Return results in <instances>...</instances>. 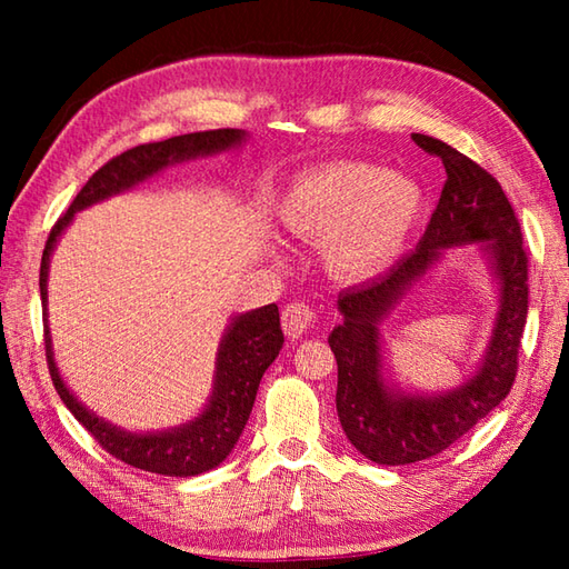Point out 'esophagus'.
Here are the masks:
<instances>
[{"instance_id": "1", "label": "esophagus", "mask_w": 569, "mask_h": 569, "mask_svg": "<svg viewBox=\"0 0 569 569\" xmlns=\"http://www.w3.org/2000/svg\"><path fill=\"white\" fill-rule=\"evenodd\" d=\"M312 320H316V312H312L306 300H293V303H288L281 312V325L288 337L303 335L312 325Z\"/></svg>"}]
</instances>
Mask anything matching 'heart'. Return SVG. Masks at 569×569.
I'll use <instances>...</instances> for the list:
<instances>
[{
  "mask_svg": "<svg viewBox=\"0 0 569 569\" xmlns=\"http://www.w3.org/2000/svg\"><path fill=\"white\" fill-rule=\"evenodd\" d=\"M420 210L422 190L410 178L340 161L298 180L283 220L300 237H330V261L340 273L369 276L396 257Z\"/></svg>",
  "mask_w": 569,
  "mask_h": 569,
  "instance_id": "obj_1",
  "label": "heart"
}]
</instances>
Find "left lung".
Instances as JSON below:
<instances>
[{
  "mask_svg": "<svg viewBox=\"0 0 569 569\" xmlns=\"http://www.w3.org/2000/svg\"><path fill=\"white\" fill-rule=\"evenodd\" d=\"M418 149L438 156L445 188L420 244L365 286L342 291V325L330 335L337 359V416L357 450L377 465H410L447 450L487 418L516 381L528 318V253L521 222L499 180L450 143L413 134ZM487 240L502 281V310L486 367L442 397L391 395L380 379L378 322L445 246Z\"/></svg>",
  "mask_w": 569,
  "mask_h": 569,
  "instance_id": "8db88e82",
  "label": "left lung"
}]
</instances>
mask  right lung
I'll use <instances>...</instances> for the list:
<instances>
[{
  "mask_svg": "<svg viewBox=\"0 0 569 569\" xmlns=\"http://www.w3.org/2000/svg\"><path fill=\"white\" fill-rule=\"evenodd\" d=\"M241 139H244V131L241 129H210L196 131V134H180L166 141L139 143V147L114 156V159L107 161L100 171H94L88 183L80 188L76 200L70 202V208L58 217L51 234L46 239L39 278L43 308L48 257H51L56 239L68 227L72 214L88 208L92 202L104 200L114 196V192H122L131 186L141 183V180L159 173L166 166L196 159L200 153L224 151L229 147H237ZM43 337L48 371H51L56 391L60 396V401L68 406L70 413L78 418L80 426L102 445V450H107L117 459H122L124 465L168 477L202 475V471L217 467L229 452H232V447L237 445L239 435L249 420L263 371L271 367V361L283 347L281 318H278L276 303L234 318L232 328L227 330L222 340L220 357H217L214 393L210 398V406L204 408V413L183 428L156 435H134L110 426V422H104L102 418L90 413L88 408H82L78 403V398L66 389L63 381H60L48 330L43 332Z\"/></svg>",
  "mask_w": 569,
  "mask_h": 569,
  "instance_id": "obj_1",
  "label": "right lung"
}]
</instances>
